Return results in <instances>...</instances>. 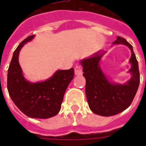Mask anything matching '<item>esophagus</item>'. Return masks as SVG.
Here are the masks:
<instances>
[{"mask_svg": "<svg viewBox=\"0 0 146 146\" xmlns=\"http://www.w3.org/2000/svg\"><path fill=\"white\" fill-rule=\"evenodd\" d=\"M75 74L76 76H80L82 74V69L80 66H76L75 67Z\"/></svg>", "mask_w": 146, "mask_h": 146, "instance_id": "obj_1", "label": "esophagus"}]
</instances>
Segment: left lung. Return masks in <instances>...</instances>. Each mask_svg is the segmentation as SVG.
Listing matches in <instances>:
<instances>
[{"instance_id": "1", "label": "left lung", "mask_w": 146, "mask_h": 146, "mask_svg": "<svg viewBox=\"0 0 146 146\" xmlns=\"http://www.w3.org/2000/svg\"><path fill=\"white\" fill-rule=\"evenodd\" d=\"M115 44L127 45L132 54L129 59L131 78L124 84L109 81L100 67V60L105 51H98L91 57L80 60L83 76L86 78V95L91 111L98 115L109 117L122 112L131 104L139 85L138 61L133 46L127 40L117 36L113 42Z\"/></svg>"}]
</instances>
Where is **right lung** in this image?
<instances>
[{
    "label": "right lung",
    "instance_id": "add662e5",
    "mask_svg": "<svg viewBox=\"0 0 146 146\" xmlns=\"http://www.w3.org/2000/svg\"><path fill=\"white\" fill-rule=\"evenodd\" d=\"M30 35L19 44L13 54L7 73V90L20 111L32 118L47 119L60 110L64 93L73 80L74 70H57L43 82H31L23 76L19 64V54L24 44L34 38Z\"/></svg>",
    "mask_w": 146,
    "mask_h": 146
}]
</instances>
